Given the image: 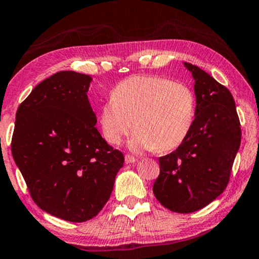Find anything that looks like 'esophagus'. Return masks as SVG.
<instances>
[{
    "label": "esophagus",
    "instance_id": "1",
    "mask_svg": "<svg viewBox=\"0 0 259 259\" xmlns=\"http://www.w3.org/2000/svg\"><path fill=\"white\" fill-rule=\"evenodd\" d=\"M137 160H138V159L134 158L133 155H130V154L125 155V162H126V164H132V162H136Z\"/></svg>",
    "mask_w": 259,
    "mask_h": 259
}]
</instances>
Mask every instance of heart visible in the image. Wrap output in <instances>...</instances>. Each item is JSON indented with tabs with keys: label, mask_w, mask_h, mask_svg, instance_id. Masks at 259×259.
Masks as SVG:
<instances>
[{
	"label": "heart",
	"mask_w": 259,
	"mask_h": 259,
	"mask_svg": "<svg viewBox=\"0 0 259 259\" xmlns=\"http://www.w3.org/2000/svg\"><path fill=\"white\" fill-rule=\"evenodd\" d=\"M196 107V95L186 83L134 75L116 84L112 99L101 107V132L107 143L119 145L134 126L130 141L133 151L167 152L190 134Z\"/></svg>",
	"instance_id": "heart-1"
}]
</instances>
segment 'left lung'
<instances>
[{
  "label": "left lung",
  "instance_id": "8db88e82",
  "mask_svg": "<svg viewBox=\"0 0 259 259\" xmlns=\"http://www.w3.org/2000/svg\"><path fill=\"white\" fill-rule=\"evenodd\" d=\"M192 73L196 118L185 141L172 153L159 158L160 175L153 193L162 206L191 213L224 192L242 131L232 94L210 74L184 62Z\"/></svg>",
  "mask_w": 259,
  "mask_h": 259
}]
</instances>
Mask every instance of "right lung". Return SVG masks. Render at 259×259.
Listing matches in <instances>:
<instances>
[{
  "label": "right lung",
  "mask_w": 259,
  "mask_h": 259,
  "mask_svg": "<svg viewBox=\"0 0 259 259\" xmlns=\"http://www.w3.org/2000/svg\"><path fill=\"white\" fill-rule=\"evenodd\" d=\"M91 81L63 70L38 83L19 106L12 139L13 158L35 204L73 223L102 210L125 161L94 127Z\"/></svg>",
  "instance_id": "obj_1"
}]
</instances>
